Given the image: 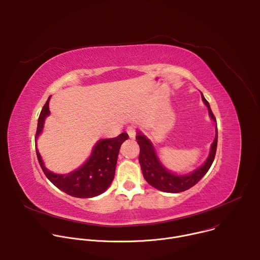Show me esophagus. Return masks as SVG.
Instances as JSON below:
<instances>
[{
	"label": "esophagus",
	"mask_w": 260,
	"mask_h": 260,
	"mask_svg": "<svg viewBox=\"0 0 260 260\" xmlns=\"http://www.w3.org/2000/svg\"><path fill=\"white\" fill-rule=\"evenodd\" d=\"M126 133L127 135L129 136L131 139H135L136 137V134H137V126L134 125V124H131L126 127Z\"/></svg>",
	"instance_id": "34e87169"
}]
</instances>
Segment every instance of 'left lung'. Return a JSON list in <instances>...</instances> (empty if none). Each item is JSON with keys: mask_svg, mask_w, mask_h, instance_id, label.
Returning <instances> with one entry per match:
<instances>
[{"mask_svg": "<svg viewBox=\"0 0 260 260\" xmlns=\"http://www.w3.org/2000/svg\"><path fill=\"white\" fill-rule=\"evenodd\" d=\"M203 102L209 109L210 116L213 120L216 121V118L210 108L208 101L204 98L202 93ZM137 143L140 146V155H139V162L143 172V176L145 180L149 183L151 186L154 188L165 191V192H182L191 188L194 185L206 175V173L211 168L217 149V141H218V129L216 128V137L211 147V152L206 160V162L196 170L193 173L186 175V176H177L168 172L160 164L157 158L156 152L151 142L148 140L143 134H137Z\"/></svg>", "mask_w": 260, "mask_h": 260, "instance_id": "left-lung-1", "label": "left lung"}]
</instances>
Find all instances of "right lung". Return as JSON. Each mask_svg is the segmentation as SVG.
<instances>
[{
    "label": "right lung",
    "instance_id": "right-lung-1",
    "mask_svg": "<svg viewBox=\"0 0 260 260\" xmlns=\"http://www.w3.org/2000/svg\"><path fill=\"white\" fill-rule=\"evenodd\" d=\"M49 99L50 96L43 106L40 113L35 137L36 139L42 132L44 120L50 113ZM127 139L128 135L122 133L116 138L99 141L89 159L80 169L68 175H57L48 171L44 167L38 149H36V152L45 176L58 189L72 197L87 199L103 193L112 183L120 146Z\"/></svg>",
    "mask_w": 260,
    "mask_h": 260
}]
</instances>
